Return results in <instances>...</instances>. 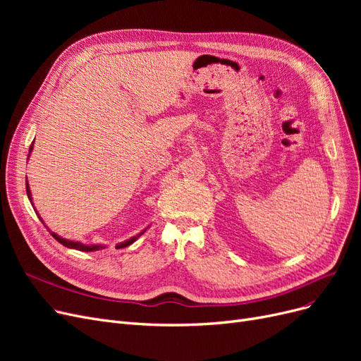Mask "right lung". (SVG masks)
Instances as JSON below:
<instances>
[{"label":"right lung","mask_w":361,"mask_h":361,"mask_svg":"<svg viewBox=\"0 0 361 361\" xmlns=\"http://www.w3.org/2000/svg\"><path fill=\"white\" fill-rule=\"evenodd\" d=\"M32 147H35V141H32L31 143V146H30V155H31V152H32ZM30 155H28V158H30ZM25 190H27V195H28V200L31 202V204H32V194H31V190H30V185H28V180H25ZM32 207H35V204H32ZM36 211V209H35ZM36 214H37V211H36ZM39 215V214H37ZM39 218H40V221L43 223V226H45L48 231H49V227L45 224V221L42 220V216L39 215ZM149 227V226H147ZM146 227V228H147ZM146 228L145 231H141L140 233H137L135 236H130L129 239H126V241H123V243H118L117 245H116V248H123V247H128V245H130L133 243H135L137 239L143 235L145 232H146ZM51 232V231H49ZM51 235L57 239V241L60 243V244H63L64 247H68V248H73V250H80V251H96V250H102V248H105L106 245H104V244H82V243H80V241H71V239H66V238H63V236H60V235H57L56 232H51Z\"/></svg>","instance_id":"1"}]
</instances>
